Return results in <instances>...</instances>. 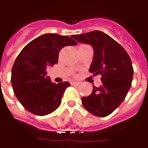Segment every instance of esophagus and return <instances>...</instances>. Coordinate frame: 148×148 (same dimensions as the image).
<instances>
[{
	"instance_id": "34e87169",
	"label": "esophagus",
	"mask_w": 148,
	"mask_h": 148,
	"mask_svg": "<svg viewBox=\"0 0 148 148\" xmlns=\"http://www.w3.org/2000/svg\"><path fill=\"white\" fill-rule=\"evenodd\" d=\"M71 84H72V86H79L81 83L78 82H71Z\"/></svg>"
}]
</instances>
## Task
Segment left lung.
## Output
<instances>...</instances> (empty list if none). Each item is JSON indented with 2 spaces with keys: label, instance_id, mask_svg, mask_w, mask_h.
Listing matches in <instances>:
<instances>
[{
  "label": "left lung",
  "instance_id": "8db88e82",
  "mask_svg": "<svg viewBox=\"0 0 148 148\" xmlns=\"http://www.w3.org/2000/svg\"><path fill=\"white\" fill-rule=\"evenodd\" d=\"M72 38L93 48V60L89 71L102 75V86H93L90 96L82 97V105L97 116L110 115L124 100L131 86L134 69L130 56L118 42L99 31Z\"/></svg>",
  "mask_w": 148,
  "mask_h": 148
}]
</instances>
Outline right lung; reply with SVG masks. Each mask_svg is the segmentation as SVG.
I'll return each instance as SVG.
<instances>
[{
	"label": "right lung",
	"instance_id": "right-lung-1",
	"mask_svg": "<svg viewBox=\"0 0 148 148\" xmlns=\"http://www.w3.org/2000/svg\"><path fill=\"white\" fill-rule=\"evenodd\" d=\"M73 38L58 34H45L29 42L21 50L11 69L14 95L30 113L45 116L60 106L69 82L56 84L47 76L46 69L58 63L63 47L75 45Z\"/></svg>",
	"mask_w": 148,
	"mask_h": 148
}]
</instances>
